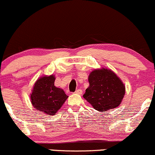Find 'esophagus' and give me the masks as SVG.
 Segmentation results:
<instances>
[{
	"label": "esophagus",
	"instance_id": "esophagus-1",
	"mask_svg": "<svg viewBox=\"0 0 155 155\" xmlns=\"http://www.w3.org/2000/svg\"><path fill=\"white\" fill-rule=\"evenodd\" d=\"M75 93L76 94H79V95H81V94H82V90H81V89H78V90H76Z\"/></svg>",
	"mask_w": 155,
	"mask_h": 155
}]
</instances>
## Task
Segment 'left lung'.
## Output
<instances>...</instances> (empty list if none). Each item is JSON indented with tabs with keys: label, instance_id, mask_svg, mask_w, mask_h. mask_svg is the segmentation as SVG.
<instances>
[{
	"label": "left lung",
	"instance_id": "obj_1",
	"mask_svg": "<svg viewBox=\"0 0 155 155\" xmlns=\"http://www.w3.org/2000/svg\"><path fill=\"white\" fill-rule=\"evenodd\" d=\"M90 86L83 97L99 111H106L119 106L125 87L120 78L108 69L95 70L88 78Z\"/></svg>",
	"mask_w": 155,
	"mask_h": 155
}]
</instances>
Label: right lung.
Listing matches in <instances>:
<instances>
[{
	"label": "right lung",
	"instance_id": "right-lung-1",
	"mask_svg": "<svg viewBox=\"0 0 155 155\" xmlns=\"http://www.w3.org/2000/svg\"><path fill=\"white\" fill-rule=\"evenodd\" d=\"M54 76H44L37 80L31 95L35 108L49 115H54L68 98L62 89L54 86Z\"/></svg>",
	"mask_w": 155,
	"mask_h": 155
}]
</instances>
